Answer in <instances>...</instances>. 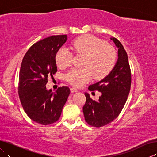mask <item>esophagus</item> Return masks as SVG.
Returning a JSON list of instances; mask_svg holds the SVG:
<instances>
[{"mask_svg": "<svg viewBox=\"0 0 157 157\" xmlns=\"http://www.w3.org/2000/svg\"><path fill=\"white\" fill-rule=\"evenodd\" d=\"M71 93H74V92H78V90L75 87H72V88H71Z\"/></svg>", "mask_w": 157, "mask_h": 157, "instance_id": "esophagus-1", "label": "esophagus"}]
</instances>
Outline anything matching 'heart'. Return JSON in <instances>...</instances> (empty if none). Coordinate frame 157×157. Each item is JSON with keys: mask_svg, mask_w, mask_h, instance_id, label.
<instances>
[{"mask_svg": "<svg viewBox=\"0 0 157 157\" xmlns=\"http://www.w3.org/2000/svg\"><path fill=\"white\" fill-rule=\"evenodd\" d=\"M72 49L78 55H85L82 66L73 68L66 74V79L75 86H83L94 76L102 79L112 70L116 62L113 48L104 41L90 34L76 39L72 44ZM73 54L66 48H61L55 55V62L61 68L67 67L72 60Z\"/></svg>", "mask_w": 157, "mask_h": 157, "instance_id": "obj_1", "label": "heart"}]
</instances>
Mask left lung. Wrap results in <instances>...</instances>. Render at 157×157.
<instances>
[{
	"label": "left lung",
	"mask_w": 157,
	"mask_h": 157,
	"mask_svg": "<svg viewBox=\"0 0 157 157\" xmlns=\"http://www.w3.org/2000/svg\"><path fill=\"white\" fill-rule=\"evenodd\" d=\"M110 39L118 48V59L111 72L89 86V91H99L102 95L98 101L93 100L85 93L86 103L83 107L85 121L89 125L100 127L110 123L121 112L125 104L131 86V71L127 54L118 39Z\"/></svg>",
	"instance_id": "8db88e82"
}]
</instances>
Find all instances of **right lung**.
<instances>
[{"mask_svg":"<svg viewBox=\"0 0 157 157\" xmlns=\"http://www.w3.org/2000/svg\"><path fill=\"white\" fill-rule=\"evenodd\" d=\"M67 35L51 36L33 44L21 63L18 95L25 112L37 123L47 125L59 120L68 97V86L55 92L46 89L48 77L57 71L55 55Z\"/></svg>","mask_w":157,"mask_h":157,"instance_id":"right-lung-1","label":"right lung"}]
</instances>
